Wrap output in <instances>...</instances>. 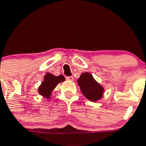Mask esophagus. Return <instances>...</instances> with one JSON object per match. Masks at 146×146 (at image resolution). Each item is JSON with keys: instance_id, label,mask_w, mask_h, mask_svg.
I'll list each match as a JSON object with an SVG mask.
<instances>
[{"instance_id": "1", "label": "esophagus", "mask_w": 146, "mask_h": 146, "mask_svg": "<svg viewBox=\"0 0 146 146\" xmlns=\"http://www.w3.org/2000/svg\"><path fill=\"white\" fill-rule=\"evenodd\" d=\"M66 79L68 80V81H73V76H67Z\"/></svg>"}]
</instances>
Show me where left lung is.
<instances>
[{
	"instance_id": "left-lung-1",
	"label": "left lung",
	"mask_w": 146,
	"mask_h": 146,
	"mask_svg": "<svg viewBox=\"0 0 146 146\" xmlns=\"http://www.w3.org/2000/svg\"><path fill=\"white\" fill-rule=\"evenodd\" d=\"M77 82L86 99L92 102H96L101 99L104 92V89L94 80L92 75L89 73H82L77 80Z\"/></svg>"
}]
</instances>
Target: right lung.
I'll return each instance as SVG.
<instances>
[{"label":"right lung","mask_w":146,"mask_h":146,"mask_svg":"<svg viewBox=\"0 0 146 146\" xmlns=\"http://www.w3.org/2000/svg\"><path fill=\"white\" fill-rule=\"evenodd\" d=\"M65 80L62 75L55 76L49 73H47L44 76V81L41 83L38 88V93L40 95L44 96L46 98H49L52 94V92L56 87L59 83L62 82Z\"/></svg>","instance_id":"1"}]
</instances>
